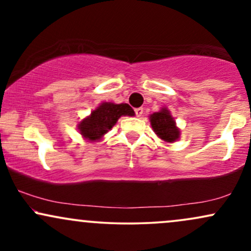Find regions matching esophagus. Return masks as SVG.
Wrapping results in <instances>:
<instances>
[{"label": "esophagus", "mask_w": 251, "mask_h": 251, "mask_svg": "<svg viewBox=\"0 0 251 251\" xmlns=\"http://www.w3.org/2000/svg\"><path fill=\"white\" fill-rule=\"evenodd\" d=\"M134 112H135V116H137L138 118H140L143 116V113H144V109L142 108V107H139V108H135L134 109Z\"/></svg>", "instance_id": "1"}]
</instances>
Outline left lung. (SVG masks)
Masks as SVG:
<instances>
[{
  "label": "left lung",
  "mask_w": 251,
  "mask_h": 251,
  "mask_svg": "<svg viewBox=\"0 0 251 251\" xmlns=\"http://www.w3.org/2000/svg\"><path fill=\"white\" fill-rule=\"evenodd\" d=\"M149 119L153 132L164 143H175L180 138V129L177 127L175 118L166 107H162L160 111L154 112Z\"/></svg>",
  "instance_id": "left-lung-1"
}]
</instances>
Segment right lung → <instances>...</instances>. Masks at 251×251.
<instances>
[{
  "mask_svg": "<svg viewBox=\"0 0 251 251\" xmlns=\"http://www.w3.org/2000/svg\"><path fill=\"white\" fill-rule=\"evenodd\" d=\"M123 116H134V111L127 103L101 102L77 124V129L83 139L92 143L99 142Z\"/></svg>",
  "mask_w": 251,
  "mask_h": 251,
  "instance_id": "right-lung-1",
  "label": "right lung"
}]
</instances>
